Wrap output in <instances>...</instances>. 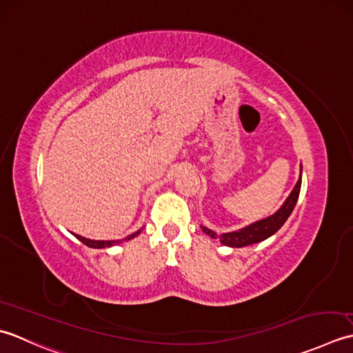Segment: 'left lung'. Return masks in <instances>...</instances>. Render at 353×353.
<instances>
[{
	"label": "left lung",
	"mask_w": 353,
	"mask_h": 353,
	"mask_svg": "<svg viewBox=\"0 0 353 353\" xmlns=\"http://www.w3.org/2000/svg\"><path fill=\"white\" fill-rule=\"evenodd\" d=\"M300 187H301V166H300V176H299L297 184L294 185L290 196L286 198L283 205L280 207L274 214H271V216L263 218L261 221H256L253 224L236 230V232H228L222 234H218L216 232H213V230L207 228L204 225H201V228H203V232L207 236L213 237V239H219L222 245H227L232 248H242L247 245H253V243H257V242H262L265 239H268L270 236L274 234L277 230H280V227L285 224L286 219L290 218L294 207L297 204V199L300 195Z\"/></svg>",
	"instance_id": "left-lung-1"
}]
</instances>
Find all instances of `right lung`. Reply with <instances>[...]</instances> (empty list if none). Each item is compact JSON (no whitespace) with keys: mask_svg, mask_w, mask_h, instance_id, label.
<instances>
[{"mask_svg":"<svg viewBox=\"0 0 353 353\" xmlns=\"http://www.w3.org/2000/svg\"><path fill=\"white\" fill-rule=\"evenodd\" d=\"M141 230H139V232H135L132 234H129L128 237H125V239H119V241H92V239H86V237L83 236H79V234H74L79 241H81L82 243H85L86 247H91V248H110V247H114L117 245V243L123 242V241H129V239H134L135 236L140 234Z\"/></svg>","mask_w":353,"mask_h":353,"instance_id":"obj_1","label":"right lung"}]
</instances>
